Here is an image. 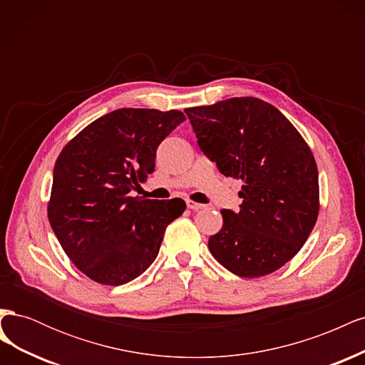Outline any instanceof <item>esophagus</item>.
I'll return each instance as SVG.
<instances>
[{
  "label": "esophagus",
  "instance_id": "1",
  "mask_svg": "<svg viewBox=\"0 0 365 365\" xmlns=\"http://www.w3.org/2000/svg\"><path fill=\"white\" fill-rule=\"evenodd\" d=\"M185 204H187V208L195 210V212H197V210H202V208H204V205H202V204H200V202H195V201H190V200H187V201H185Z\"/></svg>",
  "mask_w": 365,
  "mask_h": 365
}]
</instances>
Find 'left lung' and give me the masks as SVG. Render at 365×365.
<instances>
[{"label":"left lung","instance_id":"obj_1","mask_svg":"<svg viewBox=\"0 0 365 365\" xmlns=\"http://www.w3.org/2000/svg\"><path fill=\"white\" fill-rule=\"evenodd\" d=\"M204 155L244 182L237 213L208 239L213 257L239 277L282 268L304 245L319 208L318 169L303 137L277 108L235 97L184 109Z\"/></svg>","mask_w":365,"mask_h":365}]
</instances>
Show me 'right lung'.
I'll return each instance as SVG.
<instances>
[{"label": "right lung", "mask_w": 365, "mask_h": 365, "mask_svg": "<svg viewBox=\"0 0 365 365\" xmlns=\"http://www.w3.org/2000/svg\"><path fill=\"white\" fill-rule=\"evenodd\" d=\"M185 120L181 111L120 108L79 132L54 164L48 220L70 260L91 280L120 286L157 259L180 197L130 193L155 170L160 143Z\"/></svg>", "instance_id": "right-lung-1"}]
</instances>
